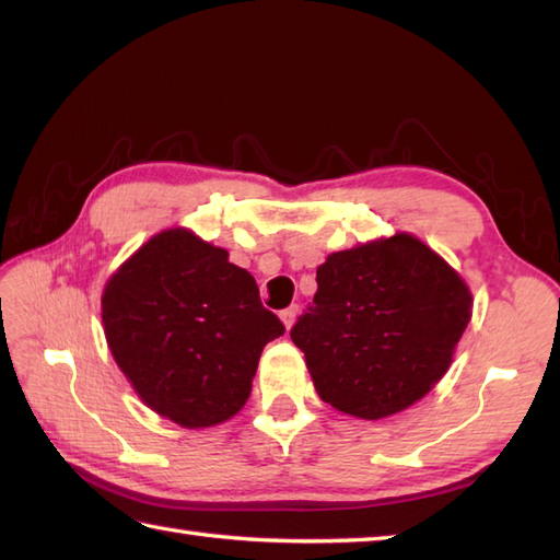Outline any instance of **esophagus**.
Returning a JSON list of instances; mask_svg holds the SVG:
<instances>
[{
    "label": "esophagus",
    "instance_id": "34e87169",
    "mask_svg": "<svg viewBox=\"0 0 560 560\" xmlns=\"http://www.w3.org/2000/svg\"><path fill=\"white\" fill-rule=\"evenodd\" d=\"M299 311L301 307L299 305H289L287 311H281V323L287 325V329H291L293 327V323H295V317H299Z\"/></svg>",
    "mask_w": 560,
    "mask_h": 560
}]
</instances>
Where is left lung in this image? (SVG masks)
<instances>
[{"label": "left lung", "mask_w": 560, "mask_h": 560, "mask_svg": "<svg viewBox=\"0 0 560 560\" xmlns=\"http://www.w3.org/2000/svg\"><path fill=\"white\" fill-rule=\"evenodd\" d=\"M471 317L459 273L413 235L329 255L291 329L317 395L337 411L385 419L445 375Z\"/></svg>", "instance_id": "1"}]
</instances>
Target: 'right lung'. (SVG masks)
Listing matches in <instances>:
<instances>
[{
    "instance_id": "right-lung-1",
    "label": "right lung",
    "mask_w": 560,
    "mask_h": 560,
    "mask_svg": "<svg viewBox=\"0 0 560 560\" xmlns=\"http://www.w3.org/2000/svg\"><path fill=\"white\" fill-rule=\"evenodd\" d=\"M103 325L137 395L185 428L241 411L261 349L287 331L253 273L183 229L151 237L113 273Z\"/></svg>"
}]
</instances>
